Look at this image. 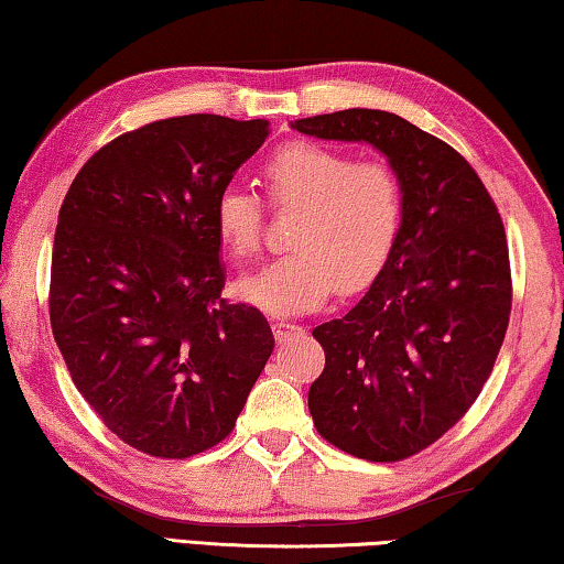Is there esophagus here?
Returning <instances> with one entry per match:
<instances>
[{
	"label": "esophagus",
	"instance_id": "esophagus-1",
	"mask_svg": "<svg viewBox=\"0 0 564 564\" xmlns=\"http://www.w3.org/2000/svg\"><path fill=\"white\" fill-rule=\"evenodd\" d=\"M301 334H303V326H299V324H291V321H273L275 341H285V338H293Z\"/></svg>",
	"mask_w": 564,
	"mask_h": 564
}]
</instances>
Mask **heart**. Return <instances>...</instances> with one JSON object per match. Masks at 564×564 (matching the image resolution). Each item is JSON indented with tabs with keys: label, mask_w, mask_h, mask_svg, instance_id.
Returning a JSON list of instances; mask_svg holds the SVG:
<instances>
[{
	"label": "heart",
	"mask_w": 564,
	"mask_h": 564,
	"mask_svg": "<svg viewBox=\"0 0 564 564\" xmlns=\"http://www.w3.org/2000/svg\"><path fill=\"white\" fill-rule=\"evenodd\" d=\"M261 181L273 210L296 213L279 261L238 281V296L268 314H303L330 291L356 293L394 253L406 216V191L394 167L321 142H291L265 160ZM216 234L236 261L261 250L263 205L248 187H223Z\"/></svg>",
	"instance_id": "b5f03b06"
}]
</instances>
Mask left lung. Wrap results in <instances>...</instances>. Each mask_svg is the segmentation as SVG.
Masks as SVG:
<instances>
[{"label": "left lung", "instance_id": "left-lung-1", "mask_svg": "<svg viewBox=\"0 0 564 564\" xmlns=\"http://www.w3.org/2000/svg\"><path fill=\"white\" fill-rule=\"evenodd\" d=\"M293 128L369 142L404 183L394 253L344 318L314 328L326 366L308 411L346 454L414 457L467 414L495 369L512 311L505 223L475 167L394 112L354 107Z\"/></svg>", "mask_w": 564, "mask_h": 564}]
</instances>
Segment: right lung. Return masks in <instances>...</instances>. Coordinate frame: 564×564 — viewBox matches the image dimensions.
I'll return each instance as SVG.
<instances>
[{"instance_id": "1", "label": "right lung", "mask_w": 564, "mask_h": 564, "mask_svg": "<svg viewBox=\"0 0 564 564\" xmlns=\"http://www.w3.org/2000/svg\"><path fill=\"white\" fill-rule=\"evenodd\" d=\"M265 138V120H155L97 150L62 200L52 334L102 424L150 457L226 440L273 351L261 311L220 296L213 218Z\"/></svg>"}]
</instances>
